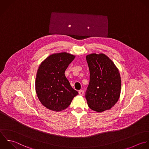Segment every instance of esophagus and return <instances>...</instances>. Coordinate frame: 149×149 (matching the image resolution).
<instances>
[{
    "label": "esophagus",
    "mask_w": 149,
    "mask_h": 149,
    "mask_svg": "<svg viewBox=\"0 0 149 149\" xmlns=\"http://www.w3.org/2000/svg\"><path fill=\"white\" fill-rule=\"evenodd\" d=\"M79 94L81 95V96H83L84 95V91L83 90H80L79 91Z\"/></svg>",
    "instance_id": "34e87169"
}]
</instances>
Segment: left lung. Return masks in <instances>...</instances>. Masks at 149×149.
<instances>
[{
    "label": "left lung",
    "mask_w": 149,
    "mask_h": 149,
    "mask_svg": "<svg viewBox=\"0 0 149 149\" xmlns=\"http://www.w3.org/2000/svg\"><path fill=\"white\" fill-rule=\"evenodd\" d=\"M90 81L85 94L87 104L92 110L102 113L110 110L118 102L121 93V79L118 69L103 53L86 56Z\"/></svg>",
    "instance_id": "8db88e82"
}]
</instances>
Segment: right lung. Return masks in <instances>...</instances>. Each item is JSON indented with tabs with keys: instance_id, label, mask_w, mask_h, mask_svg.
I'll return each instance as SVG.
<instances>
[{
	"instance_id": "1",
	"label": "right lung",
	"mask_w": 149,
	"mask_h": 149,
	"mask_svg": "<svg viewBox=\"0 0 149 149\" xmlns=\"http://www.w3.org/2000/svg\"><path fill=\"white\" fill-rule=\"evenodd\" d=\"M75 56L66 52L54 53L45 59L38 69L35 91L42 104L50 110L67 109L78 94L71 86L65 71Z\"/></svg>"
}]
</instances>
